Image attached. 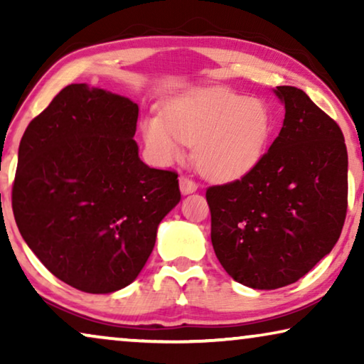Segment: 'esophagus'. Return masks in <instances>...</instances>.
I'll list each match as a JSON object with an SVG mask.
<instances>
[{
    "mask_svg": "<svg viewBox=\"0 0 364 364\" xmlns=\"http://www.w3.org/2000/svg\"><path fill=\"white\" fill-rule=\"evenodd\" d=\"M178 183H181V191L182 193H192L197 191V183L196 181H192L191 177L187 176H181L178 177Z\"/></svg>",
    "mask_w": 364,
    "mask_h": 364,
    "instance_id": "obj_1",
    "label": "esophagus"
}]
</instances>
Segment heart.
<instances>
[{
  "label": "heart",
  "mask_w": 364,
  "mask_h": 364,
  "mask_svg": "<svg viewBox=\"0 0 364 364\" xmlns=\"http://www.w3.org/2000/svg\"><path fill=\"white\" fill-rule=\"evenodd\" d=\"M265 102L227 89H198L176 99L161 117L142 122L144 141L159 162L182 156V144L193 146L202 176L230 181L247 173L265 152L272 134Z\"/></svg>",
  "instance_id": "obj_1"
}]
</instances>
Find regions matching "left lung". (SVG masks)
<instances>
[{
    "mask_svg": "<svg viewBox=\"0 0 364 364\" xmlns=\"http://www.w3.org/2000/svg\"><path fill=\"white\" fill-rule=\"evenodd\" d=\"M275 92L285 102V121L268 152L242 178L205 192L218 262L257 290L305 277L335 247L348 208L340 126L301 89Z\"/></svg>",
    "mask_w": 364,
    "mask_h": 364,
    "instance_id": "8db88e82",
    "label": "left lung"
}]
</instances>
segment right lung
Masks as SVG:
<instances>
[{
  "label": "right lung",
  "instance_id": "add662e5",
  "mask_svg": "<svg viewBox=\"0 0 364 364\" xmlns=\"http://www.w3.org/2000/svg\"><path fill=\"white\" fill-rule=\"evenodd\" d=\"M137 116L131 99L69 84L19 144L11 191L19 233L81 291L112 293L136 280L159 223L181 200L177 172L139 159Z\"/></svg>",
  "mask_w": 364,
  "mask_h": 364
}]
</instances>
